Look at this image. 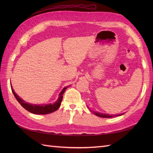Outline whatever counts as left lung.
<instances>
[{
  "label": "left lung",
  "instance_id": "obj_1",
  "mask_svg": "<svg viewBox=\"0 0 153 153\" xmlns=\"http://www.w3.org/2000/svg\"><path fill=\"white\" fill-rule=\"evenodd\" d=\"M90 110V109H89ZM92 113H94L96 115L100 117H103V118H110V117H116V116H121V115H123V114H117V115H110L108 114H103V113H101V112H95V111H92L91 110Z\"/></svg>",
  "mask_w": 153,
  "mask_h": 153
}]
</instances>
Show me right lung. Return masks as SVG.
<instances>
[{
	"label": "right lung",
	"instance_id": "obj_1",
	"mask_svg": "<svg viewBox=\"0 0 153 153\" xmlns=\"http://www.w3.org/2000/svg\"><path fill=\"white\" fill-rule=\"evenodd\" d=\"M11 87L14 96H15V98L18 101V103H19L25 110H27V111H29V112L32 114H43V115L52 113L55 112V110H57L60 107V106H61V104L62 102V98H63V94L68 88V87H65L64 88H63V89L61 91V92H60L57 100L52 104L49 103V104H45V105L44 104L33 105V104L27 103L24 100H23L22 98H20V96H18L16 94V92L14 91L12 85L11 86Z\"/></svg>",
	"mask_w": 153,
	"mask_h": 153
}]
</instances>
